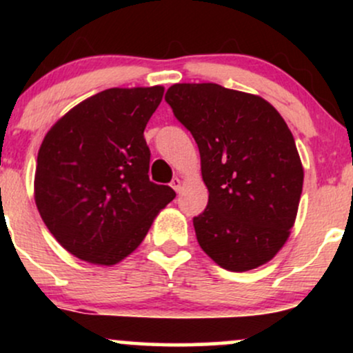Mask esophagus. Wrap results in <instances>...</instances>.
<instances>
[{
    "instance_id": "obj_1",
    "label": "esophagus",
    "mask_w": 353,
    "mask_h": 353,
    "mask_svg": "<svg viewBox=\"0 0 353 353\" xmlns=\"http://www.w3.org/2000/svg\"><path fill=\"white\" fill-rule=\"evenodd\" d=\"M181 185H182V179H181L179 176H176V177H174V179H172V182H171V188H172L174 190H176V192H179Z\"/></svg>"
}]
</instances>
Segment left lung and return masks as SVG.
Here are the masks:
<instances>
[{
    "label": "left lung",
    "mask_w": 353,
    "mask_h": 353,
    "mask_svg": "<svg viewBox=\"0 0 353 353\" xmlns=\"http://www.w3.org/2000/svg\"><path fill=\"white\" fill-rule=\"evenodd\" d=\"M165 101L201 154L208 208L194 217L201 249L230 272L277 255L294 228L303 168L283 117L257 94L214 83L172 84Z\"/></svg>",
    "instance_id": "obj_1"
}]
</instances>
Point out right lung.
<instances>
[{
    "label": "right lung",
    "instance_id": "add662e5",
    "mask_svg": "<svg viewBox=\"0 0 353 353\" xmlns=\"http://www.w3.org/2000/svg\"><path fill=\"white\" fill-rule=\"evenodd\" d=\"M164 88H111L76 104L44 136L34 172L43 222L68 252L116 265L176 197L149 181L145 124Z\"/></svg>",
    "mask_w": 353,
    "mask_h": 353
}]
</instances>
